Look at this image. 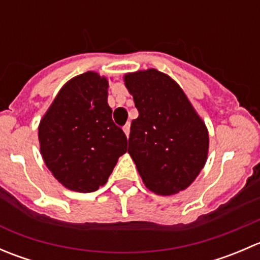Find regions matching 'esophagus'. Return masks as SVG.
Instances as JSON below:
<instances>
[{
    "mask_svg": "<svg viewBox=\"0 0 260 260\" xmlns=\"http://www.w3.org/2000/svg\"><path fill=\"white\" fill-rule=\"evenodd\" d=\"M129 128H131L129 123H127V124H125L124 127H123V131H124V133H125V136H127V138L129 137Z\"/></svg>",
    "mask_w": 260,
    "mask_h": 260,
    "instance_id": "obj_1",
    "label": "esophagus"
}]
</instances>
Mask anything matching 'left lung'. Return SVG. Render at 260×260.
<instances>
[{
	"label": "left lung",
	"mask_w": 260,
	"mask_h": 260,
	"mask_svg": "<svg viewBox=\"0 0 260 260\" xmlns=\"http://www.w3.org/2000/svg\"><path fill=\"white\" fill-rule=\"evenodd\" d=\"M138 118L131 123L128 153L147 188L175 195L205 166L209 133L179 84L156 69L124 75Z\"/></svg>",
	"instance_id": "left-lung-1"
}]
</instances>
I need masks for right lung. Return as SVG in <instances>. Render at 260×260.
<instances>
[{
  "instance_id": "right-lung-1",
  "label": "right lung",
  "mask_w": 260,
  "mask_h": 260,
  "mask_svg": "<svg viewBox=\"0 0 260 260\" xmlns=\"http://www.w3.org/2000/svg\"><path fill=\"white\" fill-rule=\"evenodd\" d=\"M108 86L107 78L94 72L73 78L39 124L45 165L69 190L96 191L127 152V137L112 119Z\"/></svg>"
}]
</instances>
